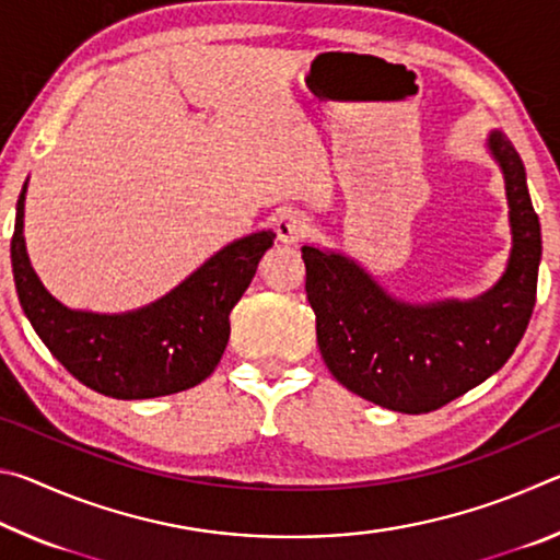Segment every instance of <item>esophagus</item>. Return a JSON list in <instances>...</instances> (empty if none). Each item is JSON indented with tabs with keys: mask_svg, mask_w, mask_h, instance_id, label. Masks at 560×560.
<instances>
[{
	"mask_svg": "<svg viewBox=\"0 0 560 560\" xmlns=\"http://www.w3.org/2000/svg\"><path fill=\"white\" fill-rule=\"evenodd\" d=\"M273 230H277V240L281 244H299L303 236H308V220L296 210H283L277 222H273Z\"/></svg>",
	"mask_w": 560,
	"mask_h": 560,
	"instance_id": "esophagus-1",
	"label": "esophagus"
}]
</instances>
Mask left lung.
Segmentation results:
<instances>
[{"mask_svg": "<svg viewBox=\"0 0 560 560\" xmlns=\"http://www.w3.org/2000/svg\"><path fill=\"white\" fill-rule=\"evenodd\" d=\"M487 145L504 173L511 254L504 277L471 301L407 303L340 252L303 246L320 355L350 393L405 415L432 412L506 363L534 314L541 224L511 140Z\"/></svg>", "mask_w": 560, "mask_h": 560, "instance_id": "obj_1", "label": "left lung"}]
</instances>
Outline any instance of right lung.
<instances>
[{
  "label": "right lung",
  "mask_w": 560,
  "mask_h": 560,
  "mask_svg": "<svg viewBox=\"0 0 560 560\" xmlns=\"http://www.w3.org/2000/svg\"><path fill=\"white\" fill-rule=\"evenodd\" d=\"M24 195L16 200L12 271L36 336L75 381L116 400H145L210 377L230 340V314L249 289L273 232L226 244L163 299L126 314L73 311L56 301L26 254Z\"/></svg>",
  "instance_id": "add662e5"
}]
</instances>
